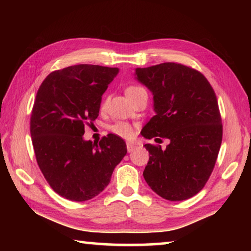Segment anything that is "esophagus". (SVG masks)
Listing matches in <instances>:
<instances>
[{
	"mask_svg": "<svg viewBox=\"0 0 251 251\" xmlns=\"http://www.w3.org/2000/svg\"><path fill=\"white\" fill-rule=\"evenodd\" d=\"M126 147H127V151H128V153L135 151V149L137 148L136 145H132V143H129V142L126 143Z\"/></svg>",
	"mask_w": 251,
	"mask_h": 251,
	"instance_id": "esophagus-1",
	"label": "esophagus"
}]
</instances>
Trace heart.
<instances>
[{
  "label": "heart",
  "mask_w": 251,
  "mask_h": 251,
  "mask_svg": "<svg viewBox=\"0 0 251 251\" xmlns=\"http://www.w3.org/2000/svg\"><path fill=\"white\" fill-rule=\"evenodd\" d=\"M143 93H147L146 89L139 86V85H130V86L125 88V94L127 97L129 98L130 101L134 98H136L138 95L143 94ZM108 102H109V98L105 97L100 104V109L105 110L106 105H108ZM110 129L114 135L119 136L121 138H124V139H130V138L135 134L134 127H132L129 123L122 122V121L116 122L115 124H113L110 127Z\"/></svg>",
  "instance_id": "b5f03b06"
}]
</instances>
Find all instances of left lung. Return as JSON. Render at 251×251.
<instances>
[{
	"label": "left lung",
	"instance_id": "obj_1",
	"mask_svg": "<svg viewBox=\"0 0 251 251\" xmlns=\"http://www.w3.org/2000/svg\"><path fill=\"white\" fill-rule=\"evenodd\" d=\"M136 78L151 90L156 113L142 136L169 139L165 150L145 145L150 158L143 177L163 199L188 200L205 186L220 150L222 124L216 94L201 72L180 63L137 68Z\"/></svg>",
	"mask_w": 251,
	"mask_h": 251
}]
</instances>
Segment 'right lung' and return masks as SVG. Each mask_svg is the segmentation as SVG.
Segmentation results:
<instances>
[{"instance_id": "add662e5", "label": "right lung", "mask_w": 251, "mask_h": 251, "mask_svg": "<svg viewBox=\"0 0 251 251\" xmlns=\"http://www.w3.org/2000/svg\"><path fill=\"white\" fill-rule=\"evenodd\" d=\"M117 73V68L71 66L49 74L37 90L30 120L36 162L50 188L67 200L85 201L101 193L127 153L125 141L113 134L99 145L83 138Z\"/></svg>"}]
</instances>
